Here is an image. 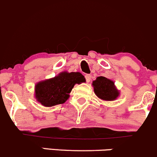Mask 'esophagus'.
Instances as JSON below:
<instances>
[{
	"mask_svg": "<svg viewBox=\"0 0 157 157\" xmlns=\"http://www.w3.org/2000/svg\"><path fill=\"white\" fill-rule=\"evenodd\" d=\"M85 79H86V82H89L90 81V75H89V74H86V75H85Z\"/></svg>",
	"mask_w": 157,
	"mask_h": 157,
	"instance_id": "obj_1",
	"label": "esophagus"
}]
</instances>
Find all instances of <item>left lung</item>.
<instances>
[{
	"label": "left lung",
	"mask_w": 157,
	"mask_h": 157,
	"mask_svg": "<svg viewBox=\"0 0 157 157\" xmlns=\"http://www.w3.org/2000/svg\"><path fill=\"white\" fill-rule=\"evenodd\" d=\"M94 93L99 98L105 101H114L119 96L114 82L106 77L99 76L93 82Z\"/></svg>",
	"instance_id": "obj_1"
}]
</instances>
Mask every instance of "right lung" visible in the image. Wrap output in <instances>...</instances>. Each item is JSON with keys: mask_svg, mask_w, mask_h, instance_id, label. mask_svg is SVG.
<instances>
[{"mask_svg": "<svg viewBox=\"0 0 157 157\" xmlns=\"http://www.w3.org/2000/svg\"><path fill=\"white\" fill-rule=\"evenodd\" d=\"M85 82L80 72H61L54 78L38 82L35 85V98L45 106L62 104L69 98L74 85Z\"/></svg>", "mask_w": 157, "mask_h": 157, "instance_id": "right-lung-1", "label": "right lung"}]
</instances>
